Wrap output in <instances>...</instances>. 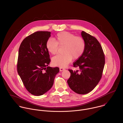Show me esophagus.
<instances>
[{"instance_id":"esophagus-1","label":"esophagus","mask_w":123,"mask_h":123,"mask_svg":"<svg viewBox=\"0 0 123 123\" xmlns=\"http://www.w3.org/2000/svg\"><path fill=\"white\" fill-rule=\"evenodd\" d=\"M65 70L64 68H62V67H60V71H63V70Z\"/></svg>"}]
</instances>
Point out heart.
Segmentation results:
<instances>
[{"mask_svg":"<svg viewBox=\"0 0 123 123\" xmlns=\"http://www.w3.org/2000/svg\"><path fill=\"white\" fill-rule=\"evenodd\" d=\"M58 45L64 46L62 54H58L52 59V63L55 66L65 67L72 61V58L77 59L84 53L86 44L84 39L76 36L67 32H62L57 34L55 41L49 39L46 43L47 50L52 54H56Z\"/></svg>","mask_w":123,"mask_h":123,"instance_id":"b5f03b06","label":"heart"}]
</instances>
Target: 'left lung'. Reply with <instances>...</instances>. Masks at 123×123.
Masks as SVG:
<instances>
[{
    "label": "left lung",
    "mask_w": 123,
    "mask_h": 123,
    "mask_svg": "<svg viewBox=\"0 0 123 123\" xmlns=\"http://www.w3.org/2000/svg\"><path fill=\"white\" fill-rule=\"evenodd\" d=\"M86 46L82 55L73 63L79 70H69L70 76L67 80L70 88L79 94L92 91L101 78L105 61L102 47L94 37L84 31L81 33Z\"/></svg>",
    "instance_id": "8db88e82"
}]
</instances>
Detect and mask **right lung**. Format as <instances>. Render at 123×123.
I'll return each instance as SVG.
<instances>
[{
	"mask_svg": "<svg viewBox=\"0 0 123 123\" xmlns=\"http://www.w3.org/2000/svg\"><path fill=\"white\" fill-rule=\"evenodd\" d=\"M48 31H38L25 38L19 49L17 70L25 87L31 94L39 96L52 87L58 67L48 66L51 60L46 43Z\"/></svg>",
	"mask_w": 123,
	"mask_h": 123,
	"instance_id": "add662e5",
	"label": "right lung"
}]
</instances>
